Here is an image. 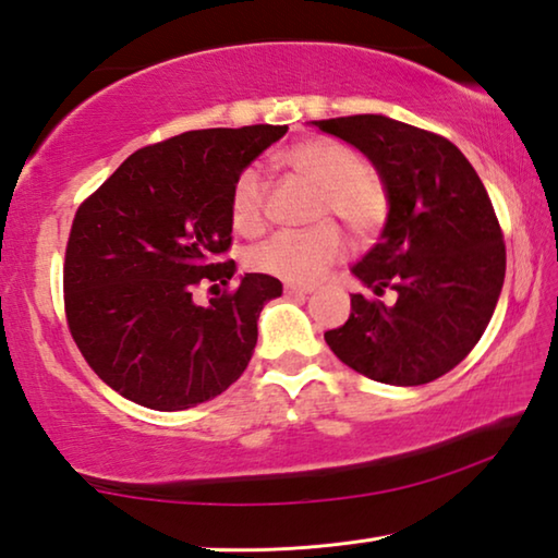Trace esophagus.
Returning <instances> with one entry per match:
<instances>
[{
  "mask_svg": "<svg viewBox=\"0 0 558 558\" xmlns=\"http://www.w3.org/2000/svg\"><path fill=\"white\" fill-rule=\"evenodd\" d=\"M310 292H313V288H307V286H292V282H288L286 286L288 298H305V295H310Z\"/></svg>",
  "mask_w": 558,
  "mask_h": 558,
  "instance_id": "esophagus-1",
  "label": "esophagus"
}]
</instances>
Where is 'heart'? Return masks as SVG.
Returning a JSON list of instances; mask_svg holds the SVG:
<instances>
[{
  "label": "heart",
  "mask_w": 558,
  "mask_h": 558,
  "mask_svg": "<svg viewBox=\"0 0 558 558\" xmlns=\"http://www.w3.org/2000/svg\"><path fill=\"white\" fill-rule=\"evenodd\" d=\"M282 162L319 189L315 221L307 231H278L251 248V268L288 282H310L344 256V233L335 221L347 223L356 239H372L389 219V192L376 174L366 172L364 159L337 140L315 137L290 145ZM272 182L258 165L245 167L231 189V221L243 233H256L268 221Z\"/></svg>",
  "instance_id": "b5f03b06"
}]
</instances>
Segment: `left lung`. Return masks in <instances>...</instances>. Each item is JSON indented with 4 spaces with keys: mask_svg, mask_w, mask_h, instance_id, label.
I'll list each match as a JSON object with an SVG mask.
<instances>
[{
    "mask_svg": "<svg viewBox=\"0 0 558 558\" xmlns=\"http://www.w3.org/2000/svg\"><path fill=\"white\" fill-rule=\"evenodd\" d=\"M372 159L389 192L381 241L352 268L393 305L352 295V315L325 332L354 372L391 386H421L480 342L505 282V235L483 182L436 132L384 116L315 120Z\"/></svg>",
    "mask_w": 558,
    "mask_h": 558,
    "instance_id": "1",
    "label": "left lung"
}]
</instances>
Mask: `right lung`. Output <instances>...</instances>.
Instances as JSON below:
<instances>
[{
	"mask_svg": "<svg viewBox=\"0 0 558 558\" xmlns=\"http://www.w3.org/2000/svg\"><path fill=\"white\" fill-rule=\"evenodd\" d=\"M286 125L192 130L132 153L71 226L63 305L73 342L110 389L184 411L239 379L278 278L245 272L229 290L231 189ZM216 289L209 306L193 290ZM223 287V291L218 288Z\"/></svg>",
	"mask_w": 558,
	"mask_h": 558,
	"instance_id": "add662e5",
	"label": "right lung"
}]
</instances>
